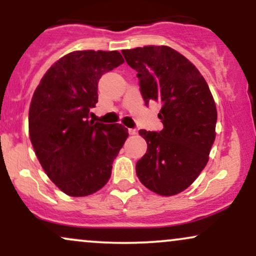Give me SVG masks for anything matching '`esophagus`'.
<instances>
[{"instance_id": "34e87169", "label": "esophagus", "mask_w": 256, "mask_h": 256, "mask_svg": "<svg viewBox=\"0 0 256 256\" xmlns=\"http://www.w3.org/2000/svg\"><path fill=\"white\" fill-rule=\"evenodd\" d=\"M128 134H137V130H136V128H128Z\"/></svg>"}]
</instances>
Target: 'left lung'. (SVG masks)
Wrapping results in <instances>:
<instances>
[{"mask_svg": "<svg viewBox=\"0 0 256 256\" xmlns=\"http://www.w3.org/2000/svg\"><path fill=\"white\" fill-rule=\"evenodd\" d=\"M136 70L146 106L161 104V131L140 130L148 149L137 161L140 183L162 196L182 192L207 165L216 140V108L204 78L194 64L166 46L122 50Z\"/></svg>", "mask_w": 256, "mask_h": 256, "instance_id": "8db88e82", "label": "left lung"}]
</instances>
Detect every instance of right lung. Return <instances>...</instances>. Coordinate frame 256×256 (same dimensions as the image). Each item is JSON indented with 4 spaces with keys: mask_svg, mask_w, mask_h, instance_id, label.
Wrapping results in <instances>:
<instances>
[{
    "mask_svg": "<svg viewBox=\"0 0 256 256\" xmlns=\"http://www.w3.org/2000/svg\"><path fill=\"white\" fill-rule=\"evenodd\" d=\"M124 62L119 52L64 55L44 74L28 112L30 140L40 165L61 192L82 198L104 188L128 138L122 124L89 120L100 78Z\"/></svg>",
    "mask_w": 256,
    "mask_h": 256,
    "instance_id": "1",
    "label": "right lung"
}]
</instances>
